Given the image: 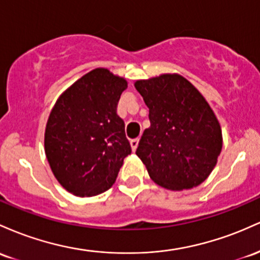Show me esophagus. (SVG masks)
Listing matches in <instances>:
<instances>
[{"label": "esophagus", "mask_w": 260, "mask_h": 260, "mask_svg": "<svg viewBox=\"0 0 260 260\" xmlns=\"http://www.w3.org/2000/svg\"><path fill=\"white\" fill-rule=\"evenodd\" d=\"M138 145H139V139H134L130 141V146H131V150L133 151H136V148H138Z\"/></svg>", "instance_id": "obj_1"}]
</instances>
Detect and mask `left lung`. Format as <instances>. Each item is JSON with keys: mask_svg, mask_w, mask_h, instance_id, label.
I'll list each match as a JSON object with an SVG mask.
<instances>
[{"mask_svg": "<svg viewBox=\"0 0 260 260\" xmlns=\"http://www.w3.org/2000/svg\"><path fill=\"white\" fill-rule=\"evenodd\" d=\"M135 88L150 109L151 126L136 150L148 176L169 190L200 185L222 150V131L214 110L178 74L139 80Z\"/></svg>", "mask_w": 260, "mask_h": 260, "instance_id": "1", "label": "left lung"}]
</instances>
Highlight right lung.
<instances>
[{"label":"right lung","instance_id":"1","mask_svg":"<svg viewBox=\"0 0 260 260\" xmlns=\"http://www.w3.org/2000/svg\"><path fill=\"white\" fill-rule=\"evenodd\" d=\"M124 77L94 69L69 87L55 103L44 147L57 182L76 197H94L114 184L131 153L125 124L116 114Z\"/></svg>","mask_w":260,"mask_h":260}]
</instances>
